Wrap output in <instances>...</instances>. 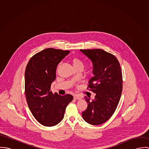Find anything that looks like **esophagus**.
Segmentation results:
<instances>
[{
  "label": "esophagus",
  "mask_w": 149,
  "mask_h": 149,
  "mask_svg": "<svg viewBox=\"0 0 149 149\" xmlns=\"http://www.w3.org/2000/svg\"><path fill=\"white\" fill-rule=\"evenodd\" d=\"M73 98H74V99H76V100H81V97H80V96H77V95H74V96H73Z\"/></svg>",
  "instance_id": "34e87169"
}]
</instances>
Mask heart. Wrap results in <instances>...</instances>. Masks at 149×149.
<instances>
[{"instance_id":"1","label":"heart","mask_w":149,"mask_h":149,"mask_svg":"<svg viewBox=\"0 0 149 149\" xmlns=\"http://www.w3.org/2000/svg\"><path fill=\"white\" fill-rule=\"evenodd\" d=\"M72 63L75 69H77L79 68H84V64L83 61L77 57L73 58L72 59Z\"/></svg>"}]
</instances>
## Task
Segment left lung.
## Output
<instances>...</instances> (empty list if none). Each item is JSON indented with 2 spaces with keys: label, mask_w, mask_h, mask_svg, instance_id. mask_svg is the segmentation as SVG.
Wrapping results in <instances>:
<instances>
[{
  "label": "left lung",
  "mask_w": 149,
  "mask_h": 149,
  "mask_svg": "<svg viewBox=\"0 0 149 149\" xmlns=\"http://www.w3.org/2000/svg\"><path fill=\"white\" fill-rule=\"evenodd\" d=\"M92 62L94 75L88 87L96 93L92 101L85 96L88 107L82 116L92 125L105 123L113 115L119 102L122 88V73L118 59L112 54L97 49L80 50Z\"/></svg>",
  "instance_id": "8db88e82"
}]
</instances>
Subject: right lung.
<instances>
[{"label": "right lung", "instance_id": "obj_1", "mask_svg": "<svg viewBox=\"0 0 149 149\" xmlns=\"http://www.w3.org/2000/svg\"><path fill=\"white\" fill-rule=\"evenodd\" d=\"M70 51L47 48L34 55L26 66L25 94L29 108L36 120L46 127L58 124L66 107L73 99L71 95H59L50 91L56 78V68Z\"/></svg>", "mask_w": 149, "mask_h": 149}]
</instances>
